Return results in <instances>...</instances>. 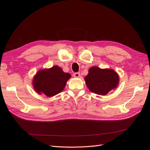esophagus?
I'll return each mask as SVG.
<instances>
[{
	"label": "esophagus",
	"mask_w": 150,
	"mask_h": 150,
	"mask_svg": "<svg viewBox=\"0 0 150 150\" xmlns=\"http://www.w3.org/2000/svg\"><path fill=\"white\" fill-rule=\"evenodd\" d=\"M73 76L74 78H79L80 73L79 72H75V73L73 74Z\"/></svg>",
	"instance_id": "esophagus-1"
}]
</instances>
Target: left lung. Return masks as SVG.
I'll list each match as a JSON object with an SVG mask.
<instances>
[{"instance_id": "1", "label": "left lung", "mask_w": 150, "mask_h": 150, "mask_svg": "<svg viewBox=\"0 0 150 150\" xmlns=\"http://www.w3.org/2000/svg\"><path fill=\"white\" fill-rule=\"evenodd\" d=\"M88 72L84 80L87 87L92 93L104 96L118 86L120 77L113 69L93 66Z\"/></svg>"}]
</instances>
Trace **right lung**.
Returning <instances> with one entry per match:
<instances>
[{"instance_id":"add662e5","label":"right lung","mask_w":150,"mask_h":150,"mask_svg":"<svg viewBox=\"0 0 150 150\" xmlns=\"http://www.w3.org/2000/svg\"><path fill=\"white\" fill-rule=\"evenodd\" d=\"M71 77L70 74L64 72L60 67L54 66L38 71L33 80V88L40 95L52 97L64 90Z\"/></svg>"}]
</instances>
